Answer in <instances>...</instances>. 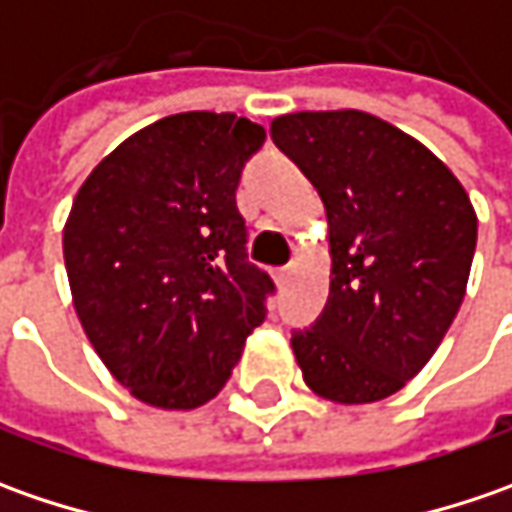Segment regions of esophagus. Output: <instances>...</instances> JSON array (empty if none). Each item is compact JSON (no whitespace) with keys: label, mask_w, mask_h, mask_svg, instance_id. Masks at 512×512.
Listing matches in <instances>:
<instances>
[{"label":"esophagus","mask_w":512,"mask_h":512,"mask_svg":"<svg viewBox=\"0 0 512 512\" xmlns=\"http://www.w3.org/2000/svg\"><path fill=\"white\" fill-rule=\"evenodd\" d=\"M290 273H293V267H279V270H276V282L285 285L287 279H290Z\"/></svg>","instance_id":"34e87169"}]
</instances>
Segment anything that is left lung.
I'll list each match as a JSON object with an SVG mask.
<instances>
[{
    "mask_svg": "<svg viewBox=\"0 0 512 512\" xmlns=\"http://www.w3.org/2000/svg\"><path fill=\"white\" fill-rule=\"evenodd\" d=\"M276 148L319 190L330 225V296L290 347L327 402L402 390L462 307L476 210L436 153L364 110L276 116Z\"/></svg>",
    "mask_w": 512,
    "mask_h": 512,
    "instance_id": "8db88e82",
    "label": "left lung"
}]
</instances>
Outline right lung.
I'll list each match as a JSON object with an SVG mask.
<instances>
[{
	"instance_id": "right-lung-1",
	"label": "right lung",
	"mask_w": 512,
	"mask_h": 512,
	"mask_svg": "<svg viewBox=\"0 0 512 512\" xmlns=\"http://www.w3.org/2000/svg\"><path fill=\"white\" fill-rule=\"evenodd\" d=\"M265 128L190 110L136 130L90 170L62 250L85 336L130 396L210 402L265 322L273 282L247 262L236 187Z\"/></svg>"
}]
</instances>
